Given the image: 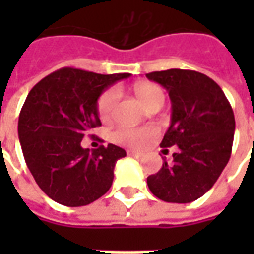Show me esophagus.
<instances>
[{
    "mask_svg": "<svg viewBox=\"0 0 254 254\" xmlns=\"http://www.w3.org/2000/svg\"><path fill=\"white\" fill-rule=\"evenodd\" d=\"M127 155H129V156H134V158H141V156H143V152H138V151H132V149H129V151H127Z\"/></svg>",
    "mask_w": 254,
    "mask_h": 254,
    "instance_id": "obj_1",
    "label": "esophagus"
}]
</instances>
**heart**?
I'll return each instance as SVG.
<instances>
[{
    "mask_svg": "<svg viewBox=\"0 0 254 254\" xmlns=\"http://www.w3.org/2000/svg\"><path fill=\"white\" fill-rule=\"evenodd\" d=\"M134 92L137 95L140 102L143 103L147 109H151L154 106L163 105L165 102V94L163 89L159 85L152 83H140L134 87ZM117 102H118V91L116 88L106 89L105 92L98 99L96 109L98 114L102 121H109L116 109ZM156 134V129L152 127H117L114 132L111 133V140L121 145H127L133 148L143 147L148 143L151 138Z\"/></svg>",
    "mask_w": 254,
    "mask_h": 254,
    "instance_id": "1",
    "label": "heart"
}]
</instances>
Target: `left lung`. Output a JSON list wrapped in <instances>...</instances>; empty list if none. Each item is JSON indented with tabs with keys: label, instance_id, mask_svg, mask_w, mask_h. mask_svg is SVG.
<instances>
[{
	"label": "left lung",
	"instance_id": "1",
	"mask_svg": "<svg viewBox=\"0 0 254 254\" xmlns=\"http://www.w3.org/2000/svg\"><path fill=\"white\" fill-rule=\"evenodd\" d=\"M145 76L169 91L171 124L160 147L176 145L173 162L147 178L149 190L167 202L194 201L213 187L231 156V105L212 78L196 70L169 69Z\"/></svg>",
	"mask_w": 254,
	"mask_h": 254
}]
</instances>
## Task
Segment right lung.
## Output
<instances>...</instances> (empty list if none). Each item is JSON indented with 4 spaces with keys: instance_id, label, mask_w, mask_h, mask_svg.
Masks as SVG:
<instances>
[{
    "instance_id": "1",
    "label": "right lung",
    "mask_w": 254,
    "mask_h": 254,
    "mask_svg": "<svg viewBox=\"0 0 254 254\" xmlns=\"http://www.w3.org/2000/svg\"><path fill=\"white\" fill-rule=\"evenodd\" d=\"M129 73L99 74L61 67L34 85L19 116V140L36 184L54 201L81 207L109 190L125 149L109 144L89 151L84 136L100 127V94Z\"/></svg>"
}]
</instances>
